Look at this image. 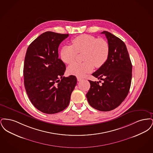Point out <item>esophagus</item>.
Segmentation results:
<instances>
[{"mask_svg": "<svg viewBox=\"0 0 153 153\" xmlns=\"http://www.w3.org/2000/svg\"><path fill=\"white\" fill-rule=\"evenodd\" d=\"M77 79L78 81H81V80H83V79H82V77H77Z\"/></svg>", "mask_w": 153, "mask_h": 153, "instance_id": "esophagus-1", "label": "esophagus"}]
</instances>
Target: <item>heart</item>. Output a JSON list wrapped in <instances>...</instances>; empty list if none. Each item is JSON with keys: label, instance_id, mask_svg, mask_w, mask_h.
Listing matches in <instances>:
<instances>
[{"label": "heart", "instance_id": "1", "mask_svg": "<svg viewBox=\"0 0 153 153\" xmlns=\"http://www.w3.org/2000/svg\"><path fill=\"white\" fill-rule=\"evenodd\" d=\"M72 46H63L60 51L61 60L66 64L74 61L77 53L83 52L81 63H73L68 68V73L78 77L92 72L96 67L99 68L107 62L109 56L108 42L104 39L82 34L71 41Z\"/></svg>", "mask_w": 153, "mask_h": 153}]
</instances>
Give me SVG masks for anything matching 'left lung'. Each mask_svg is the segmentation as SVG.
<instances>
[{
	"instance_id": "1",
	"label": "left lung",
	"mask_w": 153,
	"mask_h": 153,
	"mask_svg": "<svg viewBox=\"0 0 153 153\" xmlns=\"http://www.w3.org/2000/svg\"><path fill=\"white\" fill-rule=\"evenodd\" d=\"M109 45L107 62L95 72L99 82L89 80L90 89L86 96L89 105L101 111H109L123 102L129 92L132 78V64L123 41L111 33L104 31Z\"/></svg>"
}]
</instances>
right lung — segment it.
Listing matches in <instances>:
<instances>
[{
	"label": "right lung",
	"instance_id": "obj_1",
	"mask_svg": "<svg viewBox=\"0 0 153 153\" xmlns=\"http://www.w3.org/2000/svg\"><path fill=\"white\" fill-rule=\"evenodd\" d=\"M68 36L46 31L33 41L26 51L23 67L25 89L33 105L45 114L65 109L77 84L76 76H63L66 66L58 58L59 45Z\"/></svg>",
	"mask_w": 153,
	"mask_h": 153
}]
</instances>
